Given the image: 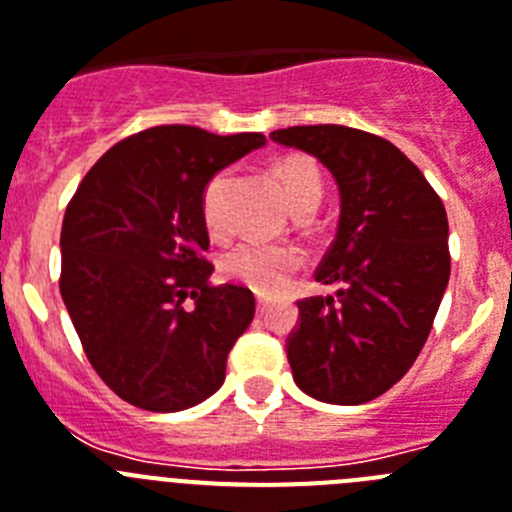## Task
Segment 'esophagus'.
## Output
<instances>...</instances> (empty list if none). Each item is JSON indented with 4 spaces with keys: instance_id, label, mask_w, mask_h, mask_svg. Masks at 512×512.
I'll use <instances>...</instances> for the list:
<instances>
[{
    "instance_id": "obj_1",
    "label": "esophagus",
    "mask_w": 512,
    "mask_h": 512,
    "mask_svg": "<svg viewBox=\"0 0 512 512\" xmlns=\"http://www.w3.org/2000/svg\"><path fill=\"white\" fill-rule=\"evenodd\" d=\"M270 309V301L268 299H257V311H260V314H265V311Z\"/></svg>"
}]
</instances>
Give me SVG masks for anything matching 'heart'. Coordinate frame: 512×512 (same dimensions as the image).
<instances>
[{"instance_id":"b5f03b06","label":"heart","mask_w":512,"mask_h":512,"mask_svg":"<svg viewBox=\"0 0 512 512\" xmlns=\"http://www.w3.org/2000/svg\"><path fill=\"white\" fill-rule=\"evenodd\" d=\"M275 177L281 182V190L286 195L291 211L314 213L324 193L319 167L304 154H291L275 164ZM231 180L229 170H219L206 182L201 195V213L211 234H224V213L221 201L224 190ZM304 252L293 244H262V242H242L231 247L221 257V273L229 281L250 288L260 296H275L286 291L293 275L304 268Z\"/></svg>"}]
</instances>
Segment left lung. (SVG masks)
I'll list each match as a JSON object with an SVG mask.
<instances>
[{"label": "left lung", "mask_w": 512, "mask_h": 512, "mask_svg": "<svg viewBox=\"0 0 512 512\" xmlns=\"http://www.w3.org/2000/svg\"><path fill=\"white\" fill-rule=\"evenodd\" d=\"M332 172L340 224L317 278L332 296L299 301L288 335L293 381L319 402L363 404L410 371L451 275L441 198L391 141L348 126L270 133Z\"/></svg>", "instance_id": "1"}]
</instances>
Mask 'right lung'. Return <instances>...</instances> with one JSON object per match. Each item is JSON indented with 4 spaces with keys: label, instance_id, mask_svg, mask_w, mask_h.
Listing matches in <instances>:
<instances>
[{
    "label": "right lung",
    "instance_id": "add662e5",
    "mask_svg": "<svg viewBox=\"0 0 512 512\" xmlns=\"http://www.w3.org/2000/svg\"><path fill=\"white\" fill-rule=\"evenodd\" d=\"M262 133L154 126L95 162L61 226V299L105 384L133 407L180 412L219 391L255 317L244 286H211L206 182Z\"/></svg>",
    "mask_w": 512,
    "mask_h": 512
}]
</instances>
